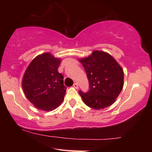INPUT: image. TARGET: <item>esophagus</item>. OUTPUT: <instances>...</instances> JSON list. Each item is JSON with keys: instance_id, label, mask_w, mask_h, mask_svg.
<instances>
[{"instance_id": "1", "label": "esophagus", "mask_w": 152, "mask_h": 152, "mask_svg": "<svg viewBox=\"0 0 152 152\" xmlns=\"http://www.w3.org/2000/svg\"><path fill=\"white\" fill-rule=\"evenodd\" d=\"M75 88H76V89H77V88H78V83H75L74 84V86H73Z\"/></svg>"}]
</instances>
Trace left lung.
<instances>
[{"mask_svg":"<svg viewBox=\"0 0 152 152\" xmlns=\"http://www.w3.org/2000/svg\"><path fill=\"white\" fill-rule=\"evenodd\" d=\"M86 71L90 89L78 94L83 103L94 109L112 105L124 86V71L112 56L102 50H94L88 57L78 59Z\"/></svg>","mask_w":152,"mask_h":152,"instance_id":"obj_1","label":"left lung"}]
</instances>
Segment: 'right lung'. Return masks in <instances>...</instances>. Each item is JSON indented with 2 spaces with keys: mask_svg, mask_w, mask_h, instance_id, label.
Returning <instances> with one entry per match:
<instances>
[{
  "mask_svg": "<svg viewBox=\"0 0 152 152\" xmlns=\"http://www.w3.org/2000/svg\"><path fill=\"white\" fill-rule=\"evenodd\" d=\"M61 59L50 53L40 54L24 73L22 87L26 98L37 109L50 111L61 104L66 94L64 76L58 73Z\"/></svg>",
  "mask_w": 152,
  "mask_h": 152,
  "instance_id": "obj_1",
  "label": "right lung"
}]
</instances>
